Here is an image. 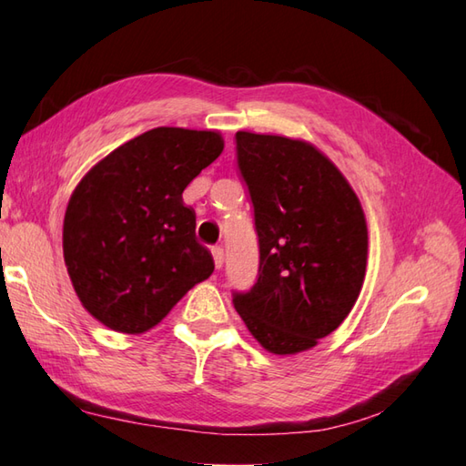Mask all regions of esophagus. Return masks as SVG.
<instances>
[{"mask_svg": "<svg viewBox=\"0 0 466 466\" xmlns=\"http://www.w3.org/2000/svg\"><path fill=\"white\" fill-rule=\"evenodd\" d=\"M212 256H214L216 268H220V266L224 264V248H222V246H214V248H212Z\"/></svg>", "mask_w": 466, "mask_h": 466, "instance_id": "esophagus-1", "label": "esophagus"}]
</instances>
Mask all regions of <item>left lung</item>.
<instances>
[{
  "mask_svg": "<svg viewBox=\"0 0 466 466\" xmlns=\"http://www.w3.org/2000/svg\"><path fill=\"white\" fill-rule=\"evenodd\" d=\"M236 166L258 236V276L234 309L274 354L309 350L349 316L366 270L359 198L314 146L236 132Z\"/></svg>",
  "mask_w": 466,
  "mask_h": 466,
  "instance_id": "8db88e82",
  "label": "left lung"
}]
</instances>
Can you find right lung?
<instances>
[{"mask_svg":"<svg viewBox=\"0 0 466 466\" xmlns=\"http://www.w3.org/2000/svg\"><path fill=\"white\" fill-rule=\"evenodd\" d=\"M222 150L216 132L154 127L77 184L64 218V258L77 299L107 329L150 330L214 272L182 192Z\"/></svg>","mask_w":466,"mask_h":466,"instance_id":"1","label":"right lung"}]
</instances>
